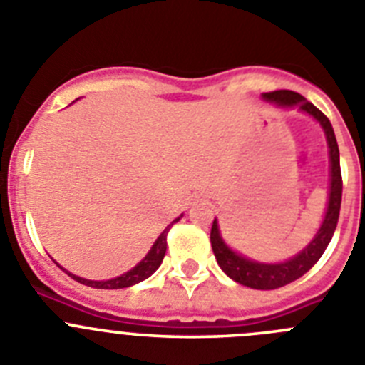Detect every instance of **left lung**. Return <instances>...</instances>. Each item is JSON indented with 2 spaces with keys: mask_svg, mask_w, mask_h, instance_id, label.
I'll list each match as a JSON object with an SVG mask.
<instances>
[{
  "mask_svg": "<svg viewBox=\"0 0 365 365\" xmlns=\"http://www.w3.org/2000/svg\"><path fill=\"white\" fill-rule=\"evenodd\" d=\"M261 96H263V100L272 102L278 108H296L302 113L311 115L322 125L329 148V197L324 221H322L314 237L296 256L289 257V259L282 261V263H263V261L250 259V257L243 256V254L235 252L234 248H230L225 243L221 230H219L217 219H214L210 232L212 250H214L215 259H217L222 272L227 274L228 278L234 279V282L241 283L245 287H250V289L272 291V289H278V287H283L287 283H292L294 279L302 278L303 274L307 272L316 261L320 259L327 245L331 243V237H333L334 230H336L338 215H340L341 173L340 151H338V143L336 137H334L333 125H331L329 118L325 117L320 109L312 106L307 98H303L299 93L289 91V89L263 93Z\"/></svg>",
  "mask_w": 365,
  "mask_h": 365,
  "instance_id": "obj_1",
  "label": "left lung"
}]
</instances>
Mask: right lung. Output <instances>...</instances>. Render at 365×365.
Here are the masks:
<instances>
[{"label":"right lung","mask_w":365,"mask_h":365,"mask_svg":"<svg viewBox=\"0 0 365 365\" xmlns=\"http://www.w3.org/2000/svg\"><path fill=\"white\" fill-rule=\"evenodd\" d=\"M180 217H182V214H180L175 221H172V225L173 222L179 221ZM172 225H168V227L163 230V234H160L159 237L155 240V243L151 245V248H150V252L143 257V261H138L133 269L128 270V272H124V274H120V276H117V278L104 279V282L86 279V278H80V276H76V274H71L69 270H66L63 267L58 265L56 261H54V263H56V265L60 267L62 270H66V272L69 274L74 282H78V283H82V285H87V287H93V289H125V287L137 285V283H140V282H144L146 278H150L151 274L159 269L160 263H163L164 254H166V235H168V230H170V227H172Z\"/></svg>","instance_id":"obj_1"}]
</instances>
